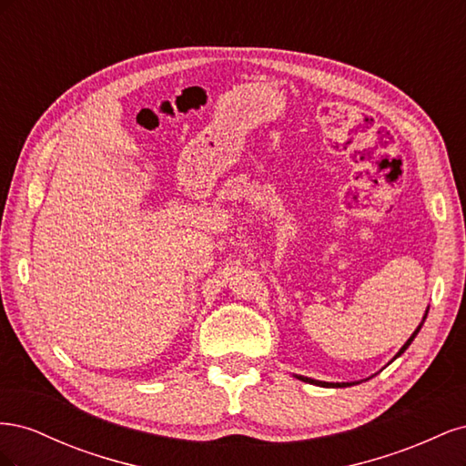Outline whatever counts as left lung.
I'll list each match as a JSON object with an SVG mask.
<instances>
[{
    "mask_svg": "<svg viewBox=\"0 0 466 466\" xmlns=\"http://www.w3.org/2000/svg\"><path fill=\"white\" fill-rule=\"evenodd\" d=\"M428 311H430V307L426 309V313H424V319H421V322L418 324V329L412 332V336L408 338V340L404 342V346L397 351V356H394L392 360H397V358H400L404 351H406V348L410 346L412 342H414V338H416V334L420 332V329H421V324H424V320H426V317H428ZM390 360V361H392ZM389 361V363H390ZM377 375V373H375ZM295 379H299V380H303V383H311V385H317V387H327V389H340V387H351V385H358V383H361V380H351V383H329V380H317V379H311V377H303V375H293Z\"/></svg>",
    "mask_w": 466,
    "mask_h": 466,
    "instance_id": "obj_1",
    "label": "left lung"
}]
</instances>
